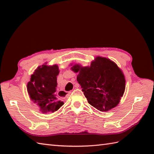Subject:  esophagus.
<instances>
[{
	"mask_svg": "<svg viewBox=\"0 0 154 154\" xmlns=\"http://www.w3.org/2000/svg\"><path fill=\"white\" fill-rule=\"evenodd\" d=\"M75 87H76V88H77V87H79V85H75ZM70 93H71V92H69V93H68V94H66V92H65V91H60V94H61L62 96L67 97V96L69 95V94H70Z\"/></svg>",
	"mask_w": 154,
	"mask_h": 154,
	"instance_id": "obj_1",
	"label": "esophagus"
}]
</instances>
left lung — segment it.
I'll return each mask as SVG.
<instances>
[{
	"mask_svg": "<svg viewBox=\"0 0 154 154\" xmlns=\"http://www.w3.org/2000/svg\"><path fill=\"white\" fill-rule=\"evenodd\" d=\"M71 69L78 73L77 80L91 105L103 112L118 105L125 91L126 81L114 62L99 56L89 67L75 64Z\"/></svg>",
	"mask_w": 154,
	"mask_h": 154,
	"instance_id": "1",
	"label": "left lung"
}]
</instances>
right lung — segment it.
I'll return each mask as SVG.
<instances>
[{
	"label": "right lung",
	"mask_w": 154,
	"mask_h": 154,
	"mask_svg": "<svg viewBox=\"0 0 154 154\" xmlns=\"http://www.w3.org/2000/svg\"><path fill=\"white\" fill-rule=\"evenodd\" d=\"M60 71L57 65L51 66L44 64L38 67L32 75L27 84V91L30 99L40 107L44 114L54 112L63 105L56 93L57 76Z\"/></svg>",
	"instance_id": "add662e5"
}]
</instances>
